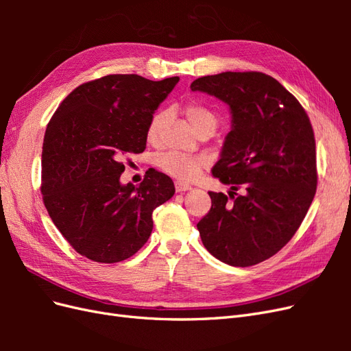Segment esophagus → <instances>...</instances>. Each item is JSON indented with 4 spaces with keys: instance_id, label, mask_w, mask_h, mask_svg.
Masks as SVG:
<instances>
[{
    "instance_id": "1",
    "label": "esophagus",
    "mask_w": 351,
    "mask_h": 351,
    "mask_svg": "<svg viewBox=\"0 0 351 351\" xmlns=\"http://www.w3.org/2000/svg\"><path fill=\"white\" fill-rule=\"evenodd\" d=\"M174 186H176V190L178 193H183V192H187V190H190L192 189V186L190 184H187V183H184V182H176L174 183Z\"/></svg>"
}]
</instances>
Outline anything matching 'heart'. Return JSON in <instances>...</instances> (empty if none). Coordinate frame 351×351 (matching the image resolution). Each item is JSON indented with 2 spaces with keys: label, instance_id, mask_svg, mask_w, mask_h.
<instances>
[{
  "label": "heart",
  "instance_id": "obj_1",
  "mask_svg": "<svg viewBox=\"0 0 351 351\" xmlns=\"http://www.w3.org/2000/svg\"><path fill=\"white\" fill-rule=\"evenodd\" d=\"M186 119L189 123L193 125V129L197 132L199 129L205 125H214L217 127V117L210 110H208L204 105L199 104H190L184 110ZM165 114L158 112L152 117V120L147 125V141L155 142L158 139L159 127L162 124ZM159 168L165 171L167 174L173 176L178 180H193L199 176L200 168L206 165V158L202 155H189L177 151H169L162 154L158 158Z\"/></svg>",
  "mask_w": 351,
  "mask_h": 351
}]
</instances>
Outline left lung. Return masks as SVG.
<instances>
[{
	"label": "left lung",
	"instance_id": "obj_1",
	"mask_svg": "<svg viewBox=\"0 0 351 351\" xmlns=\"http://www.w3.org/2000/svg\"><path fill=\"white\" fill-rule=\"evenodd\" d=\"M190 89L228 105L231 130L212 176L230 197L209 192L212 206L197 222L202 243L218 261L252 267L294 236L316 193L312 124L293 95L259 71H226L196 79ZM237 189L242 193L236 198Z\"/></svg>",
	"mask_w": 351,
	"mask_h": 351
}]
</instances>
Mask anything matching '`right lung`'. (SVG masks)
<instances>
[{
  "mask_svg": "<svg viewBox=\"0 0 351 351\" xmlns=\"http://www.w3.org/2000/svg\"><path fill=\"white\" fill-rule=\"evenodd\" d=\"M110 74L60 104L42 146L44 204L71 247L90 261L121 262L149 239L152 212L171 199L168 176L151 168L139 187L121 184L123 159L142 154L152 117L178 83Z\"/></svg>",
  "mask_w": 351,
  "mask_h": 351,
  "instance_id": "add662e5",
  "label": "right lung"
}]
</instances>
